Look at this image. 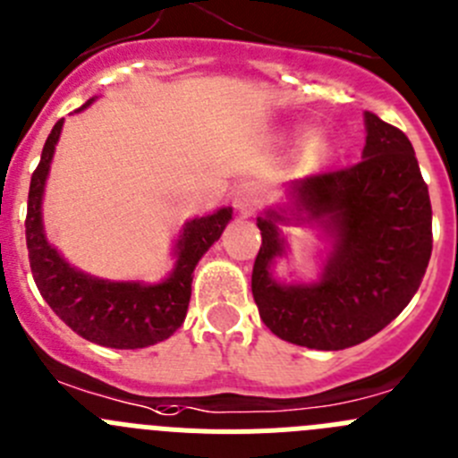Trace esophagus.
Returning <instances> with one entry per match:
<instances>
[{"instance_id":"34e87169","label":"esophagus","mask_w":458,"mask_h":458,"mask_svg":"<svg viewBox=\"0 0 458 458\" xmlns=\"http://www.w3.org/2000/svg\"><path fill=\"white\" fill-rule=\"evenodd\" d=\"M259 186L254 182H241L236 188L232 191V201L233 208L241 213L242 217H250L257 213V204H259Z\"/></svg>"}]
</instances>
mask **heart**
Here are the masks:
<instances>
[{
  "mask_svg": "<svg viewBox=\"0 0 458 458\" xmlns=\"http://www.w3.org/2000/svg\"><path fill=\"white\" fill-rule=\"evenodd\" d=\"M293 133H295V136H301V133H306V127H295ZM306 152H309V157L316 158V161H325V158H329L331 154H334V140H331L329 136L311 138L309 145H306Z\"/></svg>",
  "mask_w": 458,
  "mask_h": 458,
  "instance_id": "heart-1",
  "label": "heart"
}]
</instances>
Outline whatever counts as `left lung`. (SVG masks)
I'll list each match as a JSON object with an SVG mask.
<instances>
[{"mask_svg": "<svg viewBox=\"0 0 458 458\" xmlns=\"http://www.w3.org/2000/svg\"><path fill=\"white\" fill-rule=\"evenodd\" d=\"M360 161L291 182L286 201L257 217L261 250L251 295L281 341L309 350H345L395 320L425 276L431 257V201L409 138L363 113ZM284 224L318 228L327 242L311 282L274 275L287 256Z\"/></svg>", "mask_w": 458, "mask_h": 458, "instance_id": "left-lung-1", "label": "left lung"}]
</instances>
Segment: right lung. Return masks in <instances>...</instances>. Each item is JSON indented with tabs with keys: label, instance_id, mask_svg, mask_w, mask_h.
<instances>
[{
	"label": "right lung",
	"instance_id": "1",
	"mask_svg": "<svg viewBox=\"0 0 458 458\" xmlns=\"http://www.w3.org/2000/svg\"><path fill=\"white\" fill-rule=\"evenodd\" d=\"M95 102L88 99L81 113ZM63 131V120L54 124L43 147V157L29 186L27 207V247L33 279L52 311L72 331L90 343L115 350H140L170 338L186 320L191 301L192 272L222 236L232 220V207H222L208 216L183 222L172 245L170 275L157 284L145 281H111L88 275L67 263L61 251L49 242L43 222V197L47 186L56 142Z\"/></svg>",
	"mask_w": 458,
	"mask_h": 458
}]
</instances>
